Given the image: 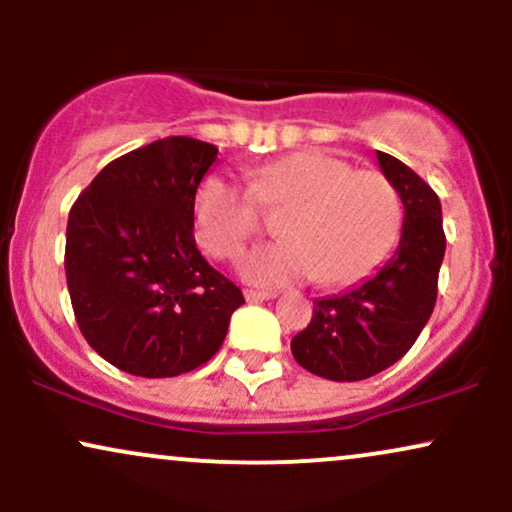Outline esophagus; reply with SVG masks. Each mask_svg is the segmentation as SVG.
Wrapping results in <instances>:
<instances>
[{"mask_svg":"<svg viewBox=\"0 0 512 512\" xmlns=\"http://www.w3.org/2000/svg\"><path fill=\"white\" fill-rule=\"evenodd\" d=\"M276 296V293L272 291H245V301L250 303H262V301H272V298Z\"/></svg>","mask_w":512,"mask_h":512,"instance_id":"1","label":"esophagus"}]
</instances>
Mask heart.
Returning a JSON list of instances; mask_svg holds the SVG:
<instances>
[{
	"mask_svg": "<svg viewBox=\"0 0 512 512\" xmlns=\"http://www.w3.org/2000/svg\"><path fill=\"white\" fill-rule=\"evenodd\" d=\"M257 204L284 207L276 219L281 240L240 264L260 286L310 276L325 286L351 284L378 267L402 226V199L387 175L310 149L257 168L250 190L228 175H207L195 195L199 245L219 260L240 255L257 228Z\"/></svg>",
	"mask_w": 512,
	"mask_h": 512,
	"instance_id": "heart-1",
	"label": "heart"
}]
</instances>
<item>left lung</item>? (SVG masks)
<instances>
[{
  "label": "left lung",
  "instance_id": "left-lung-1",
  "mask_svg": "<svg viewBox=\"0 0 512 512\" xmlns=\"http://www.w3.org/2000/svg\"><path fill=\"white\" fill-rule=\"evenodd\" d=\"M378 163L404 204L397 250L363 284L313 301V320L291 339L298 366L337 383L366 380L397 363L426 327L438 296L445 255L440 199L399 158L378 151Z\"/></svg>",
  "mask_w": 512,
  "mask_h": 512
}]
</instances>
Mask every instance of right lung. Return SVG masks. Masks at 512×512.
<instances>
[{
  "label": "right lung",
  "mask_w": 512,
  "mask_h": 512,
  "mask_svg": "<svg viewBox=\"0 0 512 512\" xmlns=\"http://www.w3.org/2000/svg\"><path fill=\"white\" fill-rule=\"evenodd\" d=\"M214 144L168 137L115 158L69 211L64 272L96 354L142 378L207 363L245 303L195 243V195Z\"/></svg>",
  "instance_id": "right-lung-1"
}]
</instances>
